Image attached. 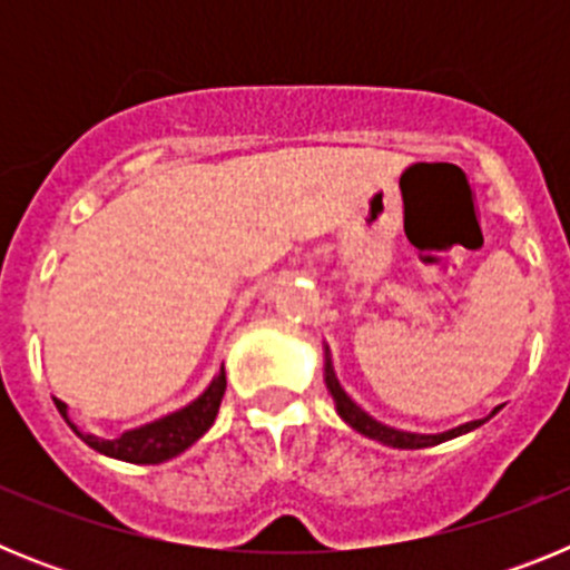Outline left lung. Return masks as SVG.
Segmentation results:
<instances>
[{
    "label": "left lung",
    "instance_id": "left-lung-1",
    "mask_svg": "<svg viewBox=\"0 0 570 570\" xmlns=\"http://www.w3.org/2000/svg\"><path fill=\"white\" fill-rule=\"evenodd\" d=\"M325 385H328L331 396H334L336 414H340L347 425L354 428V431H360L362 436H367V440H376V442H382V445H391V448H402V451H416V448H431V445H440V442L454 440V436L468 434V431H473V428L485 425V422L491 420L497 411H500V407H493L485 420L465 422V425L451 428V431H442V434H414V431H400V428L382 425V422H376L374 416L365 414V411H362V407L345 394V387L340 385V380H336V374H334V365H331L328 347H325Z\"/></svg>",
    "mask_w": 570,
    "mask_h": 570
}]
</instances>
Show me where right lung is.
<instances>
[{"mask_svg": "<svg viewBox=\"0 0 570 570\" xmlns=\"http://www.w3.org/2000/svg\"><path fill=\"white\" fill-rule=\"evenodd\" d=\"M225 365L219 367V374L210 380V385L205 387L203 394L196 396L190 405L179 407L174 414L163 416V420H154L148 425H139L134 431H125L122 436L116 440H102L97 434H82L68 416V405L62 400H53L59 407L62 420L73 428V434L90 445L94 451L105 456H114V460L122 462H136V465H159V462H168L174 456H179L183 451H188L199 436L214 425L216 414H219V402L225 396Z\"/></svg>", "mask_w": 570, "mask_h": 570, "instance_id": "obj_1", "label": "right lung"}]
</instances>
